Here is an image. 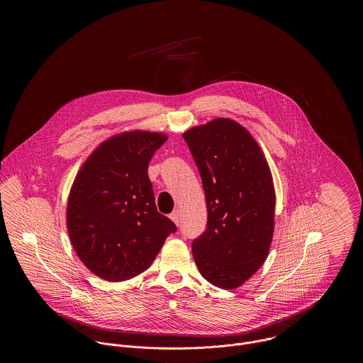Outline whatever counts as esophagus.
<instances>
[{
	"label": "esophagus",
	"instance_id": "1",
	"mask_svg": "<svg viewBox=\"0 0 363 363\" xmlns=\"http://www.w3.org/2000/svg\"><path fill=\"white\" fill-rule=\"evenodd\" d=\"M170 219L173 220L174 223L177 225H179V219H181V213H179V209H175L173 213L170 215Z\"/></svg>",
	"mask_w": 363,
	"mask_h": 363
}]
</instances>
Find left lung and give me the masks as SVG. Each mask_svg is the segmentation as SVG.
Masks as SVG:
<instances>
[{
    "mask_svg": "<svg viewBox=\"0 0 363 363\" xmlns=\"http://www.w3.org/2000/svg\"><path fill=\"white\" fill-rule=\"evenodd\" d=\"M201 175L207 230L193 241L194 262L211 284L234 290L268 257L275 228L272 173L250 132L215 118L184 132Z\"/></svg>",
    "mask_w": 363,
    "mask_h": 363,
    "instance_id": "8db88e82",
    "label": "left lung"
}]
</instances>
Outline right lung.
<instances>
[{"label":"right lung","mask_w":363,"mask_h":363,"mask_svg":"<svg viewBox=\"0 0 363 363\" xmlns=\"http://www.w3.org/2000/svg\"><path fill=\"white\" fill-rule=\"evenodd\" d=\"M167 135L126 130L106 138L76 174L67 206L72 246L107 281L144 272L177 228L157 212L148 163Z\"/></svg>","instance_id":"1"}]
</instances>
